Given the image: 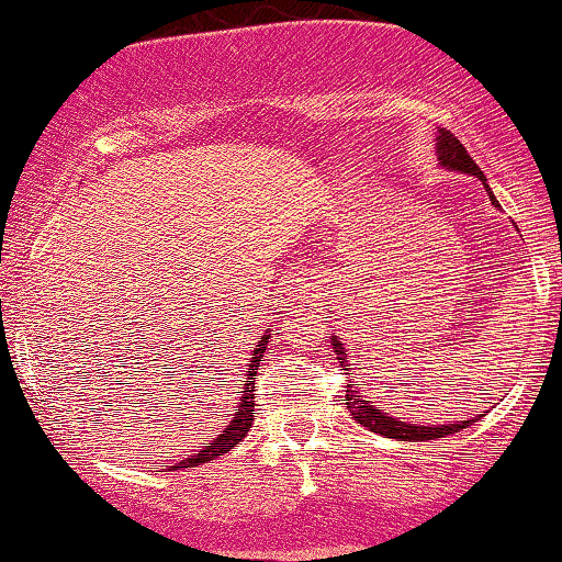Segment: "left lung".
Returning <instances> with one entry per match:
<instances>
[{"instance_id":"8db88e82","label":"left lung","mask_w":562,"mask_h":562,"mask_svg":"<svg viewBox=\"0 0 562 562\" xmlns=\"http://www.w3.org/2000/svg\"><path fill=\"white\" fill-rule=\"evenodd\" d=\"M438 160H441V166H447V169L462 171V173H473V177H479L481 182L486 184V177H483L479 166H475V160L470 158V153L465 150V147H462V142L457 139L451 132H447V128H441V132H438ZM486 190H488V184H486ZM488 198H492L494 205H499L492 192H488ZM333 348L338 351L340 364L346 367L348 375H353L351 367H348V362H346L344 344H340L335 335H333ZM344 402H346L348 409H351V415L357 417V423H362L364 428L372 430V434H380L385 438H398V441H430V438H443L449 434H457V430L468 428V425L473 423V420H462V423H454V425H434V428H430V425L402 423V420H396V417L385 415L380 406L364 402V396H359L357 385H351V383H348Z\"/></svg>"}]
</instances>
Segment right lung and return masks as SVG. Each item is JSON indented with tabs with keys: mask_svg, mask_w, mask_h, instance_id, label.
<instances>
[{
	"mask_svg": "<svg viewBox=\"0 0 562 562\" xmlns=\"http://www.w3.org/2000/svg\"><path fill=\"white\" fill-rule=\"evenodd\" d=\"M267 344H269V335H263L259 340V348L254 351V357H250V364H248V378H245L243 383V391L240 393V406H237L235 417H232V423L227 428L222 430V436L214 438V443L211 447H205L203 451H198V454H190L187 460L177 462V465H171V470H179V468H198L203 465V462H211L216 460V457L227 454L229 449H235V443H240L245 436H248L250 425H254V398H256V372H259V364L263 362V351H267ZM164 470H169V465H164Z\"/></svg>",
	"mask_w": 562,
	"mask_h": 562,
	"instance_id": "obj_1",
	"label": "right lung"
}]
</instances>
